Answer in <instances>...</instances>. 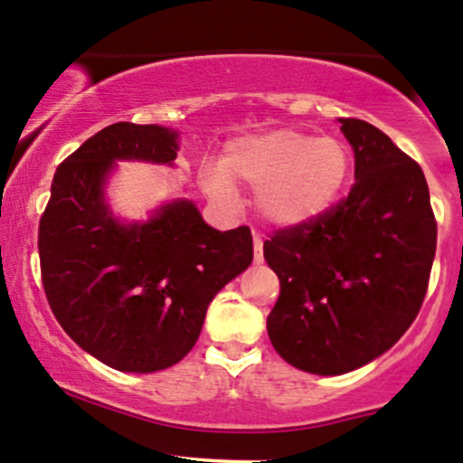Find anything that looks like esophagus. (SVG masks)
Listing matches in <instances>:
<instances>
[{
	"label": "esophagus",
	"mask_w": 463,
	"mask_h": 463,
	"mask_svg": "<svg viewBox=\"0 0 463 463\" xmlns=\"http://www.w3.org/2000/svg\"><path fill=\"white\" fill-rule=\"evenodd\" d=\"M252 257H255L257 264H260V261H264V240H261L260 235L252 237Z\"/></svg>",
	"instance_id": "esophagus-1"
}]
</instances>
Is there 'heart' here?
<instances>
[{
    "label": "heart",
    "instance_id": "obj_1",
    "mask_svg": "<svg viewBox=\"0 0 463 463\" xmlns=\"http://www.w3.org/2000/svg\"><path fill=\"white\" fill-rule=\"evenodd\" d=\"M353 155L337 137H313L297 128H277L228 144L222 173L257 191V208L275 226H299L328 211L346 186ZM213 194L226 199L222 175L208 177Z\"/></svg>",
    "mask_w": 463,
    "mask_h": 463
}]
</instances>
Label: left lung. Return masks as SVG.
I'll return each instance as SVG.
<instances>
[{
  "label": "left lung",
  "instance_id": "left-lung-1",
  "mask_svg": "<svg viewBox=\"0 0 463 463\" xmlns=\"http://www.w3.org/2000/svg\"><path fill=\"white\" fill-rule=\"evenodd\" d=\"M339 121L354 150L350 193L264 241L279 277L269 337L290 366L315 374L354 371L395 346L424 304L437 248L420 164L368 121Z\"/></svg>",
  "mask_w": 463,
  "mask_h": 463
}]
</instances>
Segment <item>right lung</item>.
Returning <instances> with one entry per match:
<instances>
[{"label": "right lung", "instance_id": "right-lung-1", "mask_svg": "<svg viewBox=\"0 0 463 463\" xmlns=\"http://www.w3.org/2000/svg\"><path fill=\"white\" fill-rule=\"evenodd\" d=\"M175 139L155 124L106 126L57 166L39 219L48 306L72 342L115 371L155 373L186 357L213 297L252 261L250 228L219 232L186 199L133 226L109 213L115 159L173 164Z\"/></svg>", "mask_w": 463, "mask_h": 463}]
</instances>
